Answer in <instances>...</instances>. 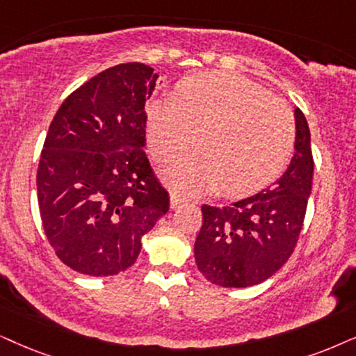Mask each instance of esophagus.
Returning a JSON list of instances; mask_svg holds the SVG:
<instances>
[{"instance_id":"esophagus-1","label":"esophagus","mask_w":356,"mask_h":356,"mask_svg":"<svg viewBox=\"0 0 356 356\" xmlns=\"http://www.w3.org/2000/svg\"><path fill=\"white\" fill-rule=\"evenodd\" d=\"M186 202V199H182L181 195H177V193H170V209H177L179 205L184 204Z\"/></svg>"}]
</instances>
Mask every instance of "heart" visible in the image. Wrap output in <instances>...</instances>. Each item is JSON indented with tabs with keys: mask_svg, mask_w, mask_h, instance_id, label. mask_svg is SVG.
Returning <instances> with one entry per match:
<instances>
[{
	"mask_svg": "<svg viewBox=\"0 0 356 356\" xmlns=\"http://www.w3.org/2000/svg\"><path fill=\"white\" fill-rule=\"evenodd\" d=\"M147 145L161 164L191 151L199 154L170 169V186L187 193L246 197L268 187L286 169L296 146L291 110L258 83L228 72L184 79L172 100L147 108Z\"/></svg>",
	"mask_w": 356,
	"mask_h": 356,
	"instance_id": "obj_1",
	"label": "heart"
}]
</instances>
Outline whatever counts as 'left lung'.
<instances>
[{"mask_svg":"<svg viewBox=\"0 0 356 356\" xmlns=\"http://www.w3.org/2000/svg\"><path fill=\"white\" fill-rule=\"evenodd\" d=\"M296 146L286 172L254 195L227 207L202 205L193 254L199 271L223 287H250L279 271L299 240L312 191L307 120L294 110Z\"/></svg>","mask_w":356,"mask_h":356,"instance_id":"8db88e82","label":"left lung"}]
</instances>
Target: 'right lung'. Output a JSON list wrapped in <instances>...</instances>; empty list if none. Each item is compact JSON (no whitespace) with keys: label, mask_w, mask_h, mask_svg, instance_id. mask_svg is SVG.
<instances>
[{"label":"right lung","mask_w":356,"mask_h":356,"mask_svg":"<svg viewBox=\"0 0 356 356\" xmlns=\"http://www.w3.org/2000/svg\"><path fill=\"white\" fill-rule=\"evenodd\" d=\"M159 75L129 62L70 93L40 152L38 200L58 259L87 276L131 268L141 238L169 210L146 145V102Z\"/></svg>","instance_id":"add662e5"}]
</instances>
